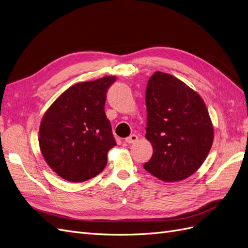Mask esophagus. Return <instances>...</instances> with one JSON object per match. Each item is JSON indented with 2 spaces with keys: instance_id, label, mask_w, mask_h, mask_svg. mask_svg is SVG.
I'll use <instances>...</instances> for the list:
<instances>
[{
  "instance_id": "esophagus-1",
  "label": "esophagus",
  "mask_w": 248,
  "mask_h": 248,
  "mask_svg": "<svg viewBox=\"0 0 248 248\" xmlns=\"http://www.w3.org/2000/svg\"><path fill=\"white\" fill-rule=\"evenodd\" d=\"M138 136L137 134H131V136H129L128 138L125 139V141L127 142V144H134L138 140Z\"/></svg>"
}]
</instances>
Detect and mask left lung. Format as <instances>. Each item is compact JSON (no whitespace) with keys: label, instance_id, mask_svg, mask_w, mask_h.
I'll list each match as a JSON object with an SVG mask.
<instances>
[{"label":"left lung","instance_id":"obj_1","mask_svg":"<svg viewBox=\"0 0 248 248\" xmlns=\"http://www.w3.org/2000/svg\"><path fill=\"white\" fill-rule=\"evenodd\" d=\"M146 138L153 155L144 169L164 182L191 176L213 142V126L201 96L183 81L156 71L146 89Z\"/></svg>","mask_w":248,"mask_h":248}]
</instances>
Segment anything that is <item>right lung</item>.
Instances as JSON below:
<instances>
[{"mask_svg": "<svg viewBox=\"0 0 248 248\" xmlns=\"http://www.w3.org/2000/svg\"><path fill=\"white\" fill-rule=\"evenodd\" d=\"M116 77H104L67 89L40 124L39 145L48 166L63 179L82 182L103 170L117 145L104 104Z\"/></svg>", "mask_w": 248, "mask_h": 248, "instance_id": "right-lung-1", "label": "right lung"}]
</instances>
